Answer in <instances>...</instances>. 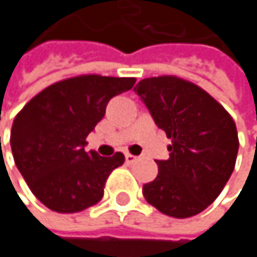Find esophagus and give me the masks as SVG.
<instances>
[{
	"mask_svg": "<svg viewBox=\"0 0 257 257\" xmlns=\"http://www.w3.org/2000/svg\"><path fill=\"white\" fill-rule=\"evenodd\" d=\"M125 159H126L128 164H134L135 161H138V158L134 156V155H131V153H126V155H125Z\"/></svg>",
	"mask_w": 257,
	"mask_h": 257,
	"instance_id": "obj_1",
	"label": "esophagus"
}]
</instances>
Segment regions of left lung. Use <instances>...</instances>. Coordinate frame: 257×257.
<instances>
[{
    "label": "left lung",
    "mask_w": 257,
    "mask_h": 257,
    "mask_svg": "<svg viewBox=\"0 0 257 257\" xmlns=\"http://www.w3.org/2000/svg\"><path fill=\"white\" fill-rule=\"evenodd\" d=\"M134 90L171 138L170 159L156 161L158 177L143 186L146 201L177 219L201 213L235 168L239 146L235 122L204 89L179 77L144 78Z\"/></svg>",
    "instance_id": "left-lung-1"
}]
</instances>
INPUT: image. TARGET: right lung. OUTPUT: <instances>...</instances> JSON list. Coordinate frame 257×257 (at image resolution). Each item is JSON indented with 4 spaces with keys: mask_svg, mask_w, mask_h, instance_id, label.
I'll use <instances>...</instances> for the list:
<instances>
[{
    "mask_svg": "<svg viewBox=\"0 0 257 257\" xmlns=\"http://www.w3.org/2000/svg\"><path fill=\"white\" fill-rule=\"evenodd\" d=\"M134 83L98 74L67 78L41 90L15 117L10 146L16 167L47 208L77 213L101 201L107 177L125 156L86 152V137L104 117L108 101Z\"/></svg>",
    "mask_w": 257,
    "mask_h": 257,
    "instance_id": "right-lung-1",
    "label": "right lung"
}]
</instances>
